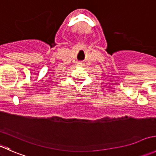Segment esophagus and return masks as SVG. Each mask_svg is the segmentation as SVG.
I'll use <instances>...</instances> for the list:
<instances>
[{"instance_id":"obj_1","label":"esophagus","mask_w":156,"mask_h":156,"mask_svg":"<svg viewBox=\"0 0 156 156\" xmlns=\"http://www.w3.org/2000/svg\"><path fill=\"white\" fill-rule=\"evenodd\" d=\"M81 64H82V63H81V62H80V63H78V66H81Z\"/></svg>"}]
</instances>
